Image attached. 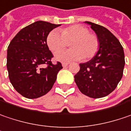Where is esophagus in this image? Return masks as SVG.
I'll use <instances>...</instances> for the list:
<instances>
[{
    "mask_svg": "<svg viewBox=\"0 0 131 131\" xmlns=\"http://www.w3.org/2000/svg\"><path fill=\"white\" fill-rule=\"evenodd\" d=\"M69 64V63H62V66H63V67H67Z\"/></svg>",
    "mask_w": 131,
    "mask_h": 131,
    "instance_id": "34e87169",
    "label": "esophagus"
}]
</instances>
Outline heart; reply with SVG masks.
<instances>
[{
    "instance_id": "b5f03b06",
    "label": "heart",
    "mask_w": 131,
    "mask_h": 131,
    "mask_svg": "<svg viewBox=\"0 0 131 131\" xmlns=\"http://www.w3.org/2000/svg\"><path fill=\"white\" fill-rule=\"evenodd\" d=\"M61 34L52 30L47 37V44L52 52H56L71 41L72 47L69 50L58 52L55 58L63 62L88 60L94 57L99 50V40L95 34L90 33L86 27L75 24L61 29Z\"/></svg>"
}]
</instances>
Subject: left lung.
I'll return each mask as SVG.
<instances>
[{
    "mask_svg": "<svg viewBox=\"0 0 131 131\" xmlns=\"http://www.w3.org/2000/svg\"><path fill=\"white\" fill-rule=\"evenodd\" d=\"M99 40V50L86 63L80 64L75 82L81 93L93 99L109 95L117 87L123 75L125 54L116 36L101 25L86 21Z\"/></svg>",
    "mask_w": 131,
    "mask_h": 131,
    "instance_id": "8db88e82",
    "label": "left lung"
}]
</instances>
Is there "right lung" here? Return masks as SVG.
Listing matches in <instances>:
<instances>
[{
    "label": "right lung",
    "mask_w": 131,
    "mask_h": 131,
    "mask_svg": "<svg viewBox=\"0 0 131 131\" xmlns=\"http://www.w3.org/2000/svg\"><path fill=\"white\" fill-rule=\"evenodd\" d=\"M60 24L38 20L23 28L11 41L7 50L6 67L13 88L27 99L47 94L56 82L63 67L53 64L52 53L47 44V37ZM46 64L47 67H43Z\"/></svg>",
    "instance_id": "1"
}]
</instances>
